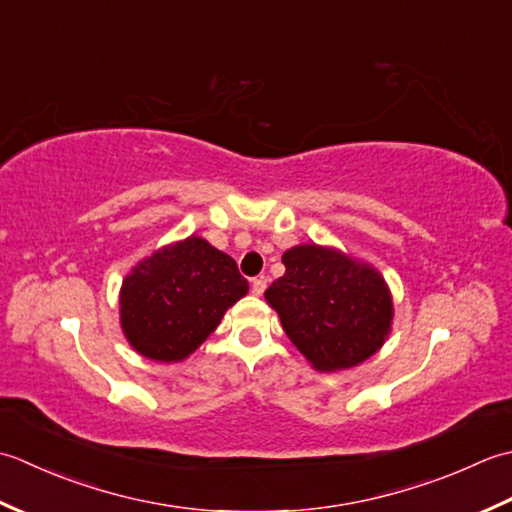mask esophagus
I'll return each mask as SVG.
<instances>
[{"label": "esophagus", "mask_w": 512, "mask_h": 512, "mask_svg": "<svg viewBox=\"0 0 512 512\" xmlns=\"http://www.w3.org/2000/svg\"><path fill=\"white\" fill-rule=\"evenodd\" d=\"M267 289V278L265 276H258L252 280V291L254 296H263V291Z\"/></svg>", "instance_id": "esophagus-1"}]
</instances>
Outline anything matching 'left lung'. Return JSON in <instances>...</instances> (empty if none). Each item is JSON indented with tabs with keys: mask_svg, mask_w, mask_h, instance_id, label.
<instances>
[{
	"mask_svg": "<svg viewBox=\"0 0 512 512\" xmlns=\"http://www.w3.org/2000/svg\"><path fill=\"white\" fill-rule=\"evenodd\" d=\"M283 263L265 298L318 371L356 367L382 347L393 302L378 271L320 245L291 247Z\"/></svg>",
	"mask_w": 512,
	"mask_h": 512,
	"instance_id": "obj_1",
	"label": "left lung"
}]
</instances>
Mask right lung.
I'll use <instances>...</instances> for the list:
<instances>
[{
	"mask_svg": "<svg viewBox=\"0 0 512 512\" xmlns=\"http://www.w3.org/2000/svg\"><path fill=\"white\" fill-rule=\"evenodd\" d=\"M247 289L234 258L190 236L145 258L123 280L121 327L141 356L179 362Z\"/></svg>",
	"mask_w": 512,
	"mask_h": 512,
	"instance_id": "right-lung-1",
	"label": "right lung"
}]
</instances>
